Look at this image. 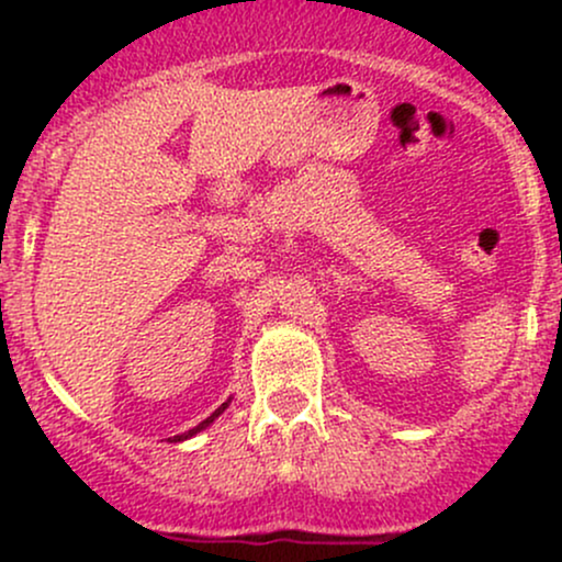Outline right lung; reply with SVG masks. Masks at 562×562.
<instances>
[{
    "mask_svg": "<svg viewBox=\"0 0 562 562\" xmlns=\"http://www.w3.org/2000/svg\"><path fill=\"white\" fill-rule=\"evenodd\" d=\"M229 402H232V398H227V402H224L222 406H218V409L214 412V415H211V417H205V420H203V423H200V425H195V428H192V430H187V434H182V436H173V438H171V441H187V438H192V436H195V434H200V430H205V428H209V425H211V423H214V420H216V417H218V415H222V412H224V409H227V406H229Z\"/></svg>",
    "mask_w": 562,
    "mask_h": 562,
    "instance_id": "right-lung-1",
    "label": "right lung"
}]
</instances>
